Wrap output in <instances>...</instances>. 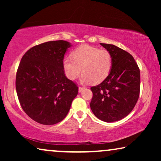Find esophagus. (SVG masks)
I'll list each match as a JSON object with an SVG mask.
<instances>
[{"label": "esophagus", "instance_id": "esophagus-1", "mask_svg": "<svg viewBox=\"0 0 161 161\" xmlns=\"http://www.w3.org/2000/svg\"><path fill=\"white\" fill-rule=\"evenodd\" d=\"M83 90V87H80V86H79L78 87V92H81Z\"/></svg>", "mask_w": 161, "mask_h": 161}]
</instances>
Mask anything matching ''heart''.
<instances>
[{
  "instance_id": "heart-1",
  "label": "heart",
  "mask_w": 161,
  "mask_h": 161,
  "mask_svg": "<svg viewBox=\"0 0 161 161\" xmlns=\"http://www.w3.org/2000/svg\"><path fill=\"white\" fill-rule=\"evenodd\" d=\"M112 67V56L107 50H100L92 46L81 45L72 52V58L63 60L65 75L73 80L82 72L83 83L98 84L108 75Z\"/></svg>"
}]
</instances>
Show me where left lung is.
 Wrapping results in <instances>:
<instances>
[{
  "mask_svg": "<svg viewBox=\"0 0 161 161\" xmlns=\"http://www.w3.org/2000/svg\"><path fill=\"white\" fill-rule=\"evenodd\" d=\"M112 56V67L106 78L96 86L90 107L99 119L114 122L132 111L140 93V70L129 53L110 44L100 43Z\"/></svg>",
  "mask_w": 161,
  "mask_h": 161,
  "instance_id": "8db88e82",
  "label": "left lung"
}]
</instances>
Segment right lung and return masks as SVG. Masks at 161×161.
I'll return each instance as SVG.
<instances>
[{
  "instance_id": "right-lung-1",
  "label": "right lung",
  "mask_w": 161,
  "mask_h": 161,
  "mask_svg": "<svg viewBox=\"0 0 161 161\" xmlns=\"http://www.w3.org/2000/svg\"><path fill=\"white\" fill-rule=\"evenodd\" d=\"M72 45L50 41L24 54L16 75V91L22 108L42 125H55L69 112L78 87L65 76L63 60Z\"/></svg>"
}]
</instances>
